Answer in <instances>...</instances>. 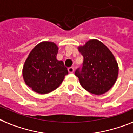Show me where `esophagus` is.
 <instances>
[{
  "instance_id": "esophagus-1",
  "label": "esophagus",
  "mask_w": 133,
  "mask_h": 133,
  "mask_svg": "<svg viewBox=\"0 0 133 133\" xmlns=\"http://www.w3.org/2000/svg\"><path fill=\"white\" fill-rule=\"evenodd\" d=\"M68 71H69V73H73L74 72V68L73 67H70L68 69Z\"/></svg>"
}]
</instances>
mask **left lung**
<instances>
[{
    "mask_svg": "<svg viewBox=\"0 0 133 133\" xmlns=\"http://www.w3.org/2000/svg\"><path fill=\"white\" fill-rule=\"evenodd\" d=\"M78 49L84 62L75 74L81 85L96 95L107 92L116 83L118 75V62L111 51L96 39L89 40Z\"/></svg>",
    "mask_w": 133,
    "mask_h": 133,
    "instance_id": "left-lung-1",
    "label": "left lung"
}]
</instances>
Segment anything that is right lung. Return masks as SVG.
<instances>
[{"mask_svg":"<svg viewBox=\"0 0 133 133\" xmlns=\"http://www.w3.org/2000/svg\"><path fill=\"white\" fill-rule=\"evenodd\" d=\"M58 51L54 43L43 41L35 46L25 61L23 78L36 92H51L60 86L69 73L64 62L56 59Z\"/></svg>","mask_w":133,"mask_h":133,"instance_id":"1","label":"right lung"}]
</instances>
